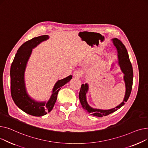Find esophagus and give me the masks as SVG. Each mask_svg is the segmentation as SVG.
Returning <instances> with one entry per match:
<instances>
[{
  "label": "esophagus",
  "instance_id": "1",
  "mask_svg": "<svg viewBox=\"0 0 148 148\" xmlns=\"http://www.w3.org/2000/svg\"><path fill=\"white\" fill-rule=\"evenodd\" d=\"M82 72L79 70H77V71H76L74 72L73 74V76L75 77H77V78H79L81 76H82Z\"/></svg>",
  "mask_w": 148,
  "mask_h": 148
}]
</instances>
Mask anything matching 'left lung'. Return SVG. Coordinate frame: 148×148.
Returning a JSON list of instances; mask_svg holds the SVG:
<instances>
[{"label": "left lung", "mask_w": 148, "mask_h": 148, "mask_svg": "<svg viewBox=\"0 0 148 148\" xmlns=\"http://www.w3.org/2000/svg\"><path fill=\"white\" fill-rule=\"evenodd\" d=\"M114 46L116 47L118 52V64L121 69V71L124 73V81L125 85V93L123 101L119 105L114 108L108 110H103L100 109H95L91 107L86 100V93L89 90V85L88 84H82L80 92L79 94V98L81 105L84 109L87 111L91 115L102 117L107 116L112 113L116 111L121 108L128 100L133 86V71L131 62H130L128 52L123 43L116 38L112 39ZM114 66V65H113Z\"/></svg>", "instance_id": "left-lung-1"}]
</instances>
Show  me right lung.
Masks as SVG:
<instances>
[{
    "label": "right lung",
    "instance_id": "obj_1",
    "mask_svg": "<svg viewBox=\"0 0 148 148\" xmlns=\"http://www.w3.org/2000/svg\"><path fill=\"white\" fill-rule=\"evenodd\" d=\"M49 39L48 35L34 38L24 43L19 48L12 63L10 70L11 92L12 98L21 110L32 116H42L53 109L61 87L69 82L72 75L58 80L55 84L52 94L48 101H38L33 99L26 90L24 73L26 66L31 56L32 49L43 41Z\"/></svg>",
    "mask_w": 148,
    "mask_h": 148
}]
</instances>
